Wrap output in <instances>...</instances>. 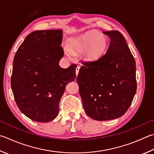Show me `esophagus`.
Wrapping results in <instances>:
<instances>
[{
  "label": "esophagus",
  "instance_id": "34e87169",
  "mask_svg": "<svg viewBox=\"0 0 154 154\" xmlns=\"http://www.w3.org/2000/svg\"><path fill=\"white\" fill-rule=\"evenodd\" d=\"M79 66H77V67L76 68V69H75V72H76V75H77V76L78 75V73H79Z\"/></svg>",
  "mask_w": 154,
  "mask_h": 154
}]
</instances>
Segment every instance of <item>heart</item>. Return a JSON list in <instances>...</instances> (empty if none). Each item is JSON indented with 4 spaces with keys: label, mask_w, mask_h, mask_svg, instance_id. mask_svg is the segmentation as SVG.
Returning a JSON list of instances; mask_svg holds the SVG:
<instances>
[{
    "label": "heart",
    "mask_w": 154,
    "mask_h": 154,
    "mask_svg": "<svg viewBox=\"0 0 154 154\" xmlns=\"http://www.w3.org/2000/svg\"><path fill=\"white\" fill-rule=\"evenodd\" d=\"M110 39L108 36L95 29L87 31L85 33L71 38L69 46L65 47L68 57L73 54H82L88 62H96L102 58L107 52Z\"/></svg>",
    "instance_id": "b5f03b06"
}]
</instances>
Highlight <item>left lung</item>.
Segmentation results:
<instances>
[{"instance_id": "obj_1", "label": "left lung", "mask_w": 154, "mask_h": 154, "mask_svg": "<svg viewBox=\"0 0 154 154\" xmlns=\"http://www.w3.org/2000/svg\"><path fill=\"white\" fill-rule=\"evenodd\" d=\"M103 33L110 38L106 54L83 63L77 77L85 112L96 121L123 115L137 90L135 60L124 36L116 30Z\"/></svg>"}]
</instances>
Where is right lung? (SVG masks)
<instances>
[{
	"label": "right lung",
	"instance_id": "obj_1",
	"mask_svg": "<svg viewBox=\"0 0 154 154\" xmlns=\"http://www.w3.org/2000/svg\"><path fill=\"white\" fill-rule=\"evenodd\" d=\"M61 29L34 31L19 47L13 59L11 89L19 110L39 122L58 116L66 85L76 77L75 64L59 66L64 55Z\"/></svg>",
	"mask_w": 154,
	"mask_h": 154
}]
</instances>
